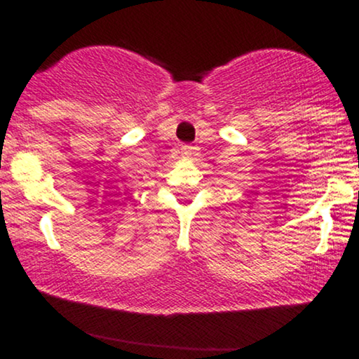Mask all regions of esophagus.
Segmentation results:
<instances>
[{
	"instance_id": "esophagus-1",
	"label": "esophagus",
	"mask_w": 359,
	"mask_h": 359,
	"mask_svg": "<svg viewBox=\"0 0 359 359\" xmlns=\"http://www.w3.org/2000/svg\"><path fill=\"white\" fill-rule=\"evenodd\" d=\"M198 151H200V149H198L196 146H189V144L181 146V154H183L184 158H191V156H196Z\"/></svg>"
}]
</instances>
